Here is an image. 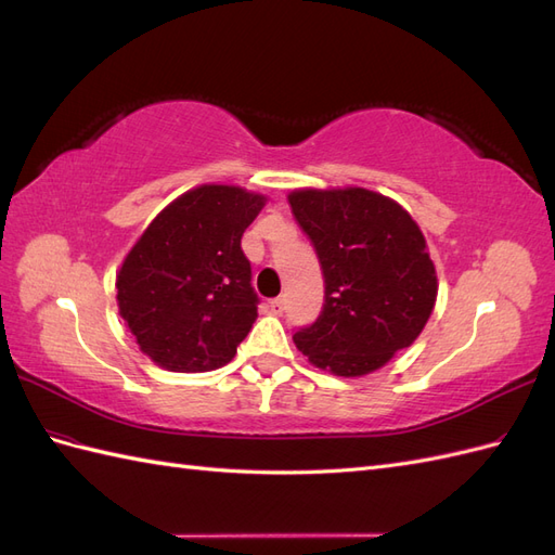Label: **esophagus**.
Returning a JSON list of instances; mask_svg holds the SVG:
<instances>
[{
    "instance_id": "obj_1",
    "label": "esophagus",
    "mask_w": 555,
    "mask_h": 555,
    "mask_svg": "<svg viewBox=\"0 0 555 555\" xmlns=\"http://www.w3.org/2000/svg\"><path fill=\"white\" fill-rule=\"evenodd\" d=\"M284 306H287V298H284V296H278V298L271 300V310L273 312H282Z\"/></svg>"
}]
</instances>
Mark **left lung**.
<instances>
[{
  "label": "left lung",
  "mask_w": 555,
  "mask_h": 555,
  "mask_svg": "<svg viewBox=\"0 0 555 555\" xmlns=\"http://www.w3.org/2000/svg\"><path fill=\"white\" fill-rule=\"evenodd\" d=\"M296 222L324 273V310L294 333L314 367L363 377L410 347L438 298V273L412 215L365 188L294 190Z\"/></svg>",
  "instance_id": "left-lung-1"
}]
</instances>
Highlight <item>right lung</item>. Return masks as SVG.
<instances>
[{"instance_id": "add662e5", "label": "right lung", "mask_w": 555, "mask_h": 555, "mask_svg": "<svg viewBox=\"0 0 555 555\" xmlns=\"http://www.w3.org/2000/svg\"><path fill=\"white\" fill-rule=\"evenodd\" d=\"M266 201L236 184H198L133 243L115 298L150 361L171 373H208L236 357L259 304L241 238Z\"/></svg>"}]
</instances>
